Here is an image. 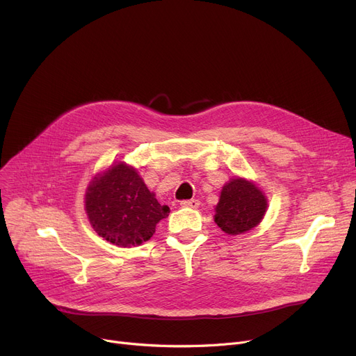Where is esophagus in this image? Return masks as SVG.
Returning a JSON list of instances; mask_svg holds the SVG:
<instances>
[{
  "label": "esophagus",
  "mask_w": 356,
  "mask_h": 356,
  "mask_svg": "<svg viewBox=\"0 0 356 356\" xmlns=\"http://www.w3.org/2000/svg\"><path fill=\"white\" fill-rule=\"evenodd\" d=\"M180 204H181L183 208H193V209H196V208H199L200 202L197 199H191V200H183Z\"/></svg>",
  "instance_id": "obj_1"
}]
</instances>
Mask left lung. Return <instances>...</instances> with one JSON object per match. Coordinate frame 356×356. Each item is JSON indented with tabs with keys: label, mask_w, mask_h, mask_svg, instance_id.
Segmentation results:
<instances>
[{
	"label": "left lung",
	"mask_w": 356,
	"mask_h": 356,
	"mask_svg": "<svg viewBox=\"0 0 356 356\" xmlns=\"http://www.w3.org/2000/svg\"><path fill=\"white\" fill-rule=\"evenodd\" d=\"M266 209L264 195L251 181L236 177L223 186L215 222L228 235L244 234L258 225Z\"/></svg>",
	"instance_id": "1"
}]
</instances>
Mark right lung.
Here are the masks:
<instances>
[{
  "instance_id": "1",
  "label": "right lung",
  "mask_w": 356,
  "mask_h": 356,
  "mask_svg": "<svg viewBox=\"0 0 356 356\" xmlns=\"http://www.w3.org/2000/svg\"><path fill=\"white\" fill-rule=\"evenodd\" d=\"M85 203L93 229L121 247H136L148 241L159 220L170 212L147 189L134 168L122 163L92 180Z\"/></svg>"
}]
</instances>
